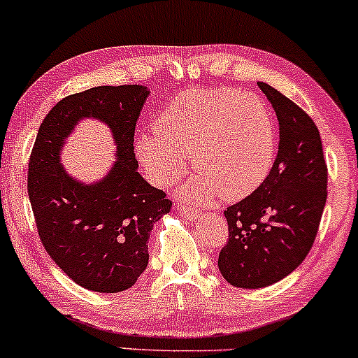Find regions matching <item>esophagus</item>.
I'll list each match as a JSON object with an SVG mask.
<instances>
[{
    "mask_svg": "<svg viewBox=\"0 0 358 358\" xmlns=\"http://www.w3.org/2000/svg\"><path fill=\"white\" fill-rule=\"evenodd\" d=\"M176 210L182 213V215L187 220H198V218H200L198 211H194V210H192V208H188V206H185V205H178V206H176Z\"/></svg>",
    "mask_w": 358,
    "mask_h": 358,
    "instance_id": "esophagus-1",
    "label": "esophagus"
}]
</instances>
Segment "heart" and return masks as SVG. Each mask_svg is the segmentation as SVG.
<instances>
[{
  "label": "heart",
  "instance_id": "b5f03b06",
  "mask_svg": "<svg viewBox=\"0 0 358 358\" xmlns=\"http://www.w3.org/2000/svg\"><path fill=\"white\" fill-rule=\"evenodd\" d=\"M157 134L135 142L140 160L158 182H169L192 162V200L238 201L273 169L278 130L268 103L234 89L193 90L178 96L157 120Z\"/></svg>",
  "mask_w": 358,
  "mask_h": 358
}]
</instances>
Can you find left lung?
Masks as SVG:
<instances>
[{"label": "left lung", "mask_w": 358, "mask_h": 358, "mask_svg": "<svg viewBox=\"0 0 358 358\" xmlns=\"http://www.w3.org/2000/svg\"><path fill=\"white\" fill-rule=\"evenodd\" d=\"M279 124V150L266 180L226 208L229 239L218 268L234 287H268L309 255L327 200V165L314 122L299 106L257 83Z\"/></svg>", "instance_id": "obj_1"}]
</instances>
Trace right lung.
<instances>
[{
    "label": "right lung",
    "mask_w": 358,
    "mask_h": 358,
    "mask_svg": "<svg viewBox=\"0 0 358 358\" xmlns=\"http://www.w3.org/2000/svg\"><path fill=\"white\" fill-rule=\"evenodd\" d=\"M150 89L99 85L62 99L44 117L29 158L28 193L51 259L94 292L132 287L148 264V238L171 201L138 173L135 124ZM84 118L113 132L116 162L97 182L84 184L60 164L65 140Z\"/></svg>",
    "instance_id": "add662e5"
}]
</instances>
